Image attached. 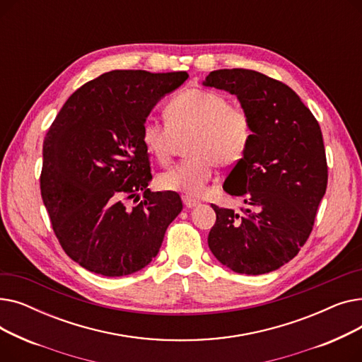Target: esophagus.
Here are the masks:
<instances>
[{
    "label": "esophagus",
    "instance_id": "34e87169",
    "mask_svg": "<svg viewBox=\"0 0 362 362\" xmlns=\"http://www.w3.org/2000/svg\"><path fill=\"white\" fill-rule=\"evenodd\" d=\"M182 201H183V204H185V206L186 208H194V206H197V205H199V201H197V199H194V198H191V197H182Z\"/></svg>",
    "mask_w": 362,
    "mask_h": 362
}]
</instances>
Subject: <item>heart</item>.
<instances>
[{"label":"heart","mask_w":362,"mask_h":362,"mask_svg":"<svg viewBox=\"0 0 362 362\" xmlns=\"http://www.w3.org/2000/svg\"><path fill=\"white\" fill-rule=\"evenodd\" d=\"M165 124L146 120L141 141L148 154L167 164L179 139L189 136L185 163L170 168L158 177L167 191L186 197L202 195L214 177L216 163H236L251 139L248 112L230 107L221 93L205 89H186L171 98L164 108Z\"/></svg>","instance_id":"obj_1"}]
</instances>
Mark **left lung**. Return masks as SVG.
<instances>
[{"label": "left lung", "mask_w": 362, "mask_h": 362, "mask_svg": "<svg viewBox=\"0 0 362 362\" xmlns=\"http://www.w3.org/2000/svg\"><path fill=\"white\" fill-rule=\"evenodd\" d=\"M204 86L229 92L248 112L252 135L223 189L242 198V214L214 208L213 255L239 274L258 276L289 262L307 242L327 187L321 129L288 85L246 69L214 70Z\"/></svg>", "instance_id": "8db88e82"}]
</instances>
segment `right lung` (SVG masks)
<instances>
[{"label":"right lung","mask_w":362,"mask_h":362,"mask_svg":"<svg viewBox=\"0 0 362 362\" xmlns=\"http://www.w3.org/2000/svg\"><path fill=\"white\" fill-rule=\"evenodd\" d=\"M189 78L186 71L112 70L81 86L44 141L41 194L54 233L81 267L107 277L154 259L182 211L176 192H151L141 130L149 112ZM144 199L132 207L129 199Z\"/></svg>","instance_id":"add662e5"}]
</instances>
